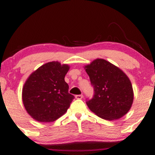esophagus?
<instances>
[{"mask_svg": "<svg viewBox=\"0 0 155 155\" xmlns=\"http://www.w3.org/2000/svg\"><path fill=\"white\" fill-rule=\"evenodd\" d=\"M83 97V95L81 94V95H75V98L76 99H78V100H81V99H82Z\"/></svg>", "mask_w": 155, "mask_h": 155, "instance_id": "obj_1", "label": "esophagus"}]
</instances>
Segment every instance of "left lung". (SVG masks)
Wrapping results in <instances>:
<instances>
[{"label":"left lung","mask_w":155,"mask_h":155,"mask_svg":"<svg viewBox=\"0 0 155 155\" xmlns=\"http://www.w3.org/2000/svg\"><path fill=\"white\" fill-rule=\"evenodd\" d=\"M94 90L87 100L90 110L106 120L125 115L133 102V90L128 76L116 66L103 59H96L85 67Z\"/></svg>","instance_id":"left-lung-1"}]
</instances>
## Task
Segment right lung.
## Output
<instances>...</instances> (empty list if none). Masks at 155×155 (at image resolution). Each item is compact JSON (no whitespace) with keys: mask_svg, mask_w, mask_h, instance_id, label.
<instances>
[{"mask_svg":"<svg viewBox=\"0 0 155 155\" xmlns=\"http://www.w3.org/2000/svg\"><path fill=\"white\" fill-rule=\"evenodd\" d=\"M68 69L67 64L51 62L30 75L22 88V101L34 120L51 122L67 112L75 98L64 81Z\"/></svg>","mask_w":155,"mask_h":155,"instance_id":"right-lung-1","label":"right lung"}]
</instances>
